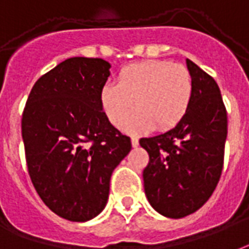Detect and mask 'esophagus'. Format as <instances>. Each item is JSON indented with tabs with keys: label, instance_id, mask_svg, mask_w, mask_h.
Listing matches in <instances>:
<instances>
[{
	"label": "esophagus",
	"instance_id": "34e87169",
	"mask_svg": "<svg viewBox=\"0 0 249 249\" xmlns=\"http://www.w3.org/2000/svg\"><path fill=\"white\" fill-rule=\"evenodd\" d=\"M132 146H133V148H137V146H139V139H137V137H132Z\"/></svg>",
	"mask_w": 249,
	"mask_h": 249
}]
</instances>
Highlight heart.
Wrapping results in <instances>:
<instances>
[{
	"mask_svg": "<svg viewBox=\"0 0 249 249\" xmlns=\"http://www.w3.org/2000/svg\"><path fill=\"white\" fill-rule=\"evenodd\" d=\"M190 71L170 60H145L121 70L119 84H106L100 91V104L115 126H121L136 108L137 115L129 130L170 129L181 123L193 99Z\"/></svg>",
	"mask_w": 249,
	"mask_h": 249,
	"instance_id": "1",
	"label": "heart"
}]
</instances>
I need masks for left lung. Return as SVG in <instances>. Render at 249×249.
<instances>
[{"mask_svg":"<svg viewBox=\"0 0 249 249\" xmlns=\"http://www.w3.org/2000/svg\"><path fill=\"white\" fill-rule=\"evenodd\" d=\"M193 99L173 129L140 140L149 154L143 189L149 203L166 218L195 213L213 195L222 174L227 139V112L218 84L186 59Z\"/></svg>","mask_w":249,"mask_h":249,"instance_id":"8db88e82","label":"left lung"}]
</instances>
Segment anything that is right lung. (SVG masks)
Masks as SVG:
<instances>
[{"label":"right lung","mask_w":249,"mask_h":249,"mask_svg":"<svg viewBox=\"0 0 249 249\" xmlns=\"http://www.w3.org/2000/svg\"><path fill=\"white\" fill-rule=\"evenodd\" d=\"M109 68L100 58L64 60L36 80L22 115L31 182L43 203L71 222L104 210L110 176L132 149L101 108Z\"/></svg>","instance_id":"add662e5"}]
</instances>
